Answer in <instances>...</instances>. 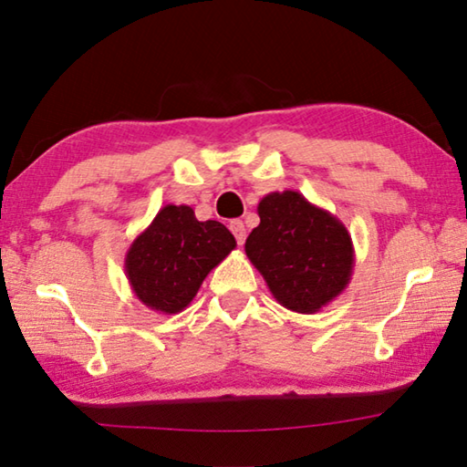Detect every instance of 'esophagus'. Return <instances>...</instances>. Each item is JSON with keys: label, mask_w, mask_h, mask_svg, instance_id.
<instances>
[{"label": "esophagus", "mask_w": 467, "mask_h": 467, "mask_svg": "<svg viewBox=\"0 0 467 467\" xmlns=\"http://www.w3.org/2000/svg\"><path fill=\"white\" fill-rule=\"evenodd\" d=\"M231 233L234 234V239H236V243L239 244H243L244 243V236H247V231H244V224H243V220H233L231 223Z\"/></svg>", "instance_id": "1"}]
</instances>
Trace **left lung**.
I'll use <instances>...</instances> for the list:
<instances>
[{
  "label": "left lung",
  "instance_id": "obj_1",
  "mask_svg": "<svg viewBox=\"0 0 467 467\" xmlns=\"http://www.w3.org/2000/svg\"><path fill=\"white\" fill-rule=\"evenodd\" d=\"M257 214L244 253L282 306L311 315L342 295L352 278L354 247L334 214L290 189L267 193Z\"/></svg>",
  "mask_w": 467,
  "mask_h": 467
}]
</instances>
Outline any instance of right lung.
Here are the masks:
<instances>
[{"label":"right lung","instance_id":"obj_1","mask_svg":"<svg viewBox=\"0 0 467 467\" xmlns=\"http://www.w3.org/2000/svg\"><path fill=\"white\" fill-rule=\"evenodd\" d=\"M234 247L233 233L218 220L200 223L189 205L169 203L130 244L125 275L141 305L175 315Z\"/></svg>","mask_w":467,"mask_h":467}]
</instances>
